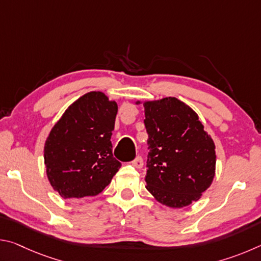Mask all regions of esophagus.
Masks as SVG:
<instances>
[{
  "mask_svg": "<svg viewBox=\"0 0 261 261\" xmlns=\"http://www.w3.org/2000/svg\"><path fill=\"white\" fill-rule=\"evenodd\" d=\"M132 166L138 168V169H140V168H143L144 166V161H143V158H141L140 155L137 156L134 161H132Z\"/></svg>",
  "mask_w": 261,
  "mask_h": 261,
  "instance_id": "1",
  "label": "esophagus"
}]
</instances>
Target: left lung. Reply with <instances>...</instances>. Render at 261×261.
<instances>
[{
  "mask_svg": "<svg viewBox=\"0 0 261 261\" xmlns=\"http://www.w3.org/2000/svg\"><path fill=\"white\" fill-rule=\"evenodd\" d=\"M146 189L161 204L180 208L200 198L215 174V145L198 115L176 98L147 101Z\"/></svg>",
  "mask_w": 261,
  "mask_h": 261,
  "instance_id": "8db88e82",
  "label": "left lung"
}]
</instances>
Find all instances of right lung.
<instances>
[{
    "instance_id": "right-lung-1",
    "label": "right lung",
    "mask_w": 261,
    "mask_h": 261,
    "mask_svg": "<svg viewBox=\"0 0 261 261\" xmlns=\"http://www.w3.org/2000/svg\"><path fill=\"white\" fill-rule=\"evenodd\" d=\"M116 114L115 101L90 92L74 101L51 129L45 165L51 187L64 199L96 196L120 169L110 141Z\"/></svg>"
}]
</instances>
